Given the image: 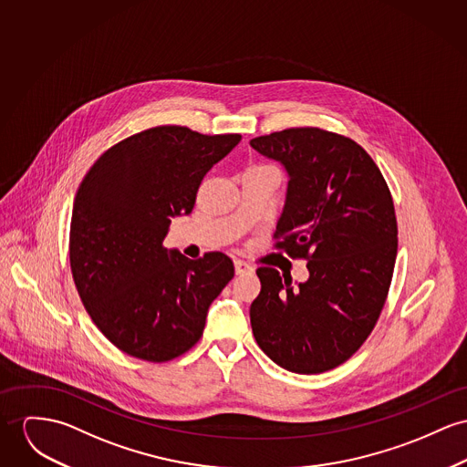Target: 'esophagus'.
Segmentation results:
<instances>
[{
    "label": "esophagus",
    "instance_id": "obj_1",
    "mask_svg": "<svg viewBox=\"0 0 467 467\" xmlns=\"http://www.w3.org/2000/svg\"><path fill=\"white\" fill-rule=\"evenodd\" d=\"M234 270H236V274L238 275H242V274H251L254 272V268H252L249 263H245V261H242V259H236L234 261Z\"/></svg>",
    "mask_w": 467,
    "mask_h": 467
}]
</instances>
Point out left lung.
<instances>
[{"mask_svg": "<svg viewBox=\"0 0 467 467\" xmlns=\"http://www.w3.org/2000/svg\"><path fill=\"white\" fill-rule=\"evenodd\" d=\"M251 147L286 171L275 247L307 259L309 270L293 286L275 268H257L252 332L281 368L322 373L352 358L380 317L398 249L393 197L369 154L347 137L291 128Z\"/></svg>", "mask_w": 467, "mask_h": 467, "instance_id": "8db88e82", "label": "left lung"}]
</instances>
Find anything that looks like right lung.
I'll return each mask as SVG.
<instances>
[{
    "label": "right lung",
    "mask_w": 467,
    "mask_h": 467,
    "mask_svg": "<svg viewBox=\"0 0 467 467\" xmlns=\"http://www.w3.org/2000/svg\"><path fill=\"white\" fill-rule=\"evenodd\" d=\"M242 135L158 126L113 147L74 197L72 279L92 322L128 356L174 359L202 336L212 302L234 277L222 252L188 259L163 240L193 210L208 171Z\"/></svg>",
    "instance_id": "obj_1"
}]
</instances>
